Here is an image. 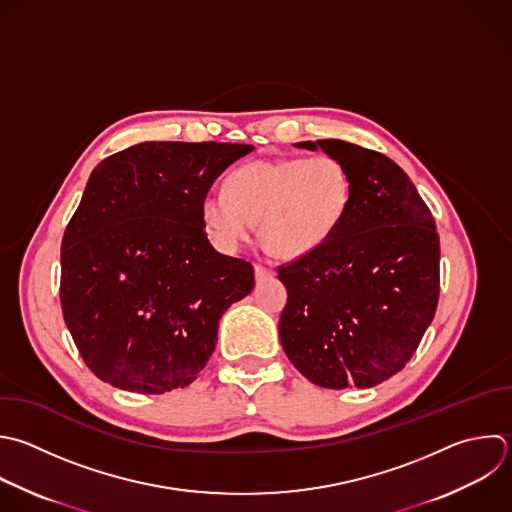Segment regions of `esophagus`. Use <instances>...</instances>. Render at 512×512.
<instances>
[{
  "label": "esophagus",
  "instance_id": "esophagus-1",
  "mask_svg": "<svg viewBox=\"0 0 512 512\" xmlns=\"http://www.w3.org/2000/svg\"><path fill=\"white\" fill-rule=\"evenodd\" d=\"M254 276H256V280H258V282H262V280L272 278V276H274V272H272L270 268H266L264 264H254Z\"/></svg>",
  "mask_w": 512,
  "mask_h": 512
}]
</instances>
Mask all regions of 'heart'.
Segmentation results:
<instances>
[{
    "label": "heart",
    "instance_id": "heart-1",
    "mask_svg": "<svg viewBox=\"0 0 512 512\" xmlns=\"http://www.w3.org/2000/svg\"><path fill=\"white\" fill-rule=\"evenodd\" d=\"M224 192H210L200 202L206 232L220 250H236L258 222L268 254L298 260L316 254L342 226L352 178L332 156L272 158L232 170Z\"/></svg>",
    "mask_w": 512,
    "mask_h": 512
}]
</instances>
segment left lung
I'll list each match as a JSON object with an SVG mask.
<instances>
[{"mask_svg": "<svg viewBox=\"0 0 512 512\" xmlns=\"http://www.w3.org/2000/svg\"><path fill=\"white\" fill-rule=\"evenodd\" d=\"M340 160L352 178L350 210L316 254L278 270L288 290L280 342L322 388H372L404 368L438 302L434 218L404 170L342 140L300 142Z\"/></svg>", "mask_w": 512, "mask_h": 512, "instance_id": "left-lung-1", "label": "left lung"}]
</instances>
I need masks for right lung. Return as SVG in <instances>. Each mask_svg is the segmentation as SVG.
Instances as JSON below:
<instances>
[{"instance_id":"add662e5","label":"right lung","mask_w":512,"mask_h":512,"mask_svg":"<svg viewBox=\"0 0 512 512\" xmlns=\"http://www.w3.org/2000/svg\"><path fill=\"white\" fill-rule=\"evenodd\" d=\"M254 148L142 142L100 162L62 242V310L104 382L164 394L210 360L222 314L254 288L250 262L208 240L200 202Z\"/></svg>"}]
</instances>
